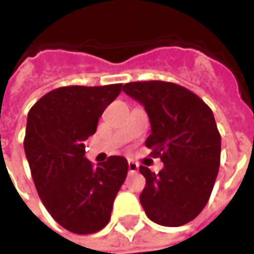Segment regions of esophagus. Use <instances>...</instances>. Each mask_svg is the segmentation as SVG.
<instances>
[{"label": "esophagus", "instance_id": "34e87169", "mask_svg": "<svg viewBox=\"0 0 254 254\" xmlns=\"http://www.w3.org/2000/svg\"><path fill=\"white\" fill-rule=\"evenodd\" d=\"M127 166H129V173H136L138 170V165L137 163H134L133 160H129L127 162Z\"/></svg>", "mask_w": 254, "mask_h": 254}]
</instances>
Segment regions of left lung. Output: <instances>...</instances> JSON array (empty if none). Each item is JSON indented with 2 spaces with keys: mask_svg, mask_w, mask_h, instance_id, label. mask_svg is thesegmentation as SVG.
I'll return each mask as SVG.
<instances>
[{
  "mask_svg": "<svg viewBox=\"0 0 254 254\" xmlns=\"http://www.w3.org/2000/svg\"><path fill=\"white\" fill-rule=\"evenodd\" d=\"M122 91L148 114L145 145L165 167L156 174L145 166L140 202L152 222L178 227L207 205L220 165V133L212 110L196 94L169 81H134Z\"/></svg>",
  "mask_w": 254,
  "mask_h": 254,
  "instance_id": "1",
  "label": "left lung"
}]
</instances>
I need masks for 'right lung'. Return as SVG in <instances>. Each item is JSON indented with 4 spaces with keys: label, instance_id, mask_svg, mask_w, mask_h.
<instances>
[{
    "label": "right lung",
    "instance_id": "right-lung-1",
    "mask_svg": "<svg viewBox=\"0 0 254 254\" xmlns=\"http://www.w3.org/2000/svg\"><path fill=\"white\" fill-rule=\"evenodd\" d=\"M121 89L122 84L61 87L28 113L24 151L38 194L53 219L74 234H92L109 223L127 178L124 156H110L94 167L84 145Z\"/></svg>",
    "mask_w": 254,
    "mask_h": 254
}]
</instances>
